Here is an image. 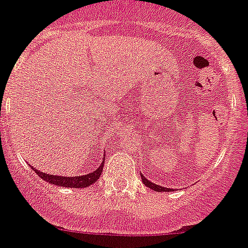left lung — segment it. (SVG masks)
Wrapping results in <instances>:
<instances>
[{
  "mask_svg": "<svg viewBox=\"0 0 248 248\" xmlns=\"http://www.w3.org/2000/svg\"><path fill=\"white\" fill-rule=\"evenodd\" d=\"M141 178H142V182L146 185V186L148 187V188L154 189V191H157V192H171L172 188H166V187H162V186H158V185H155L152 184L151 181H148L147 178L145 177V176L141 175Z\"/></svg>",
  "mask_w": 248,
  "mask_h": 248,
  "instance_id": "obj_1",
  "label": "left lung"
}]
</instances>
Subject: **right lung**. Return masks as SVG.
<instances>
[{"instance_id": "add662e5", "label": "right lung", "mask_w": 248, "mask_h": 248, "mask_svg": "<svg viewBox=\"0 0 248 248\" xmlns=\"http://www.w3.org/2000/svg\"><path fill=\"white\" fill-rule=\"evenodd\" d=\"M103 165H105V161H102L101 166L98 169H96L94 171L90 172L88 175L83 176H75V177H63V176H57V175H51V173H45V172H41L38 170H36L34 167H32L36 173L40 176L41 178L46 182L51 185H57V186L62 187H71V188H83V187H87L90 185L94 184L96 181L100 178L101 173H102Z\"/></svg>"}]
</instances>
